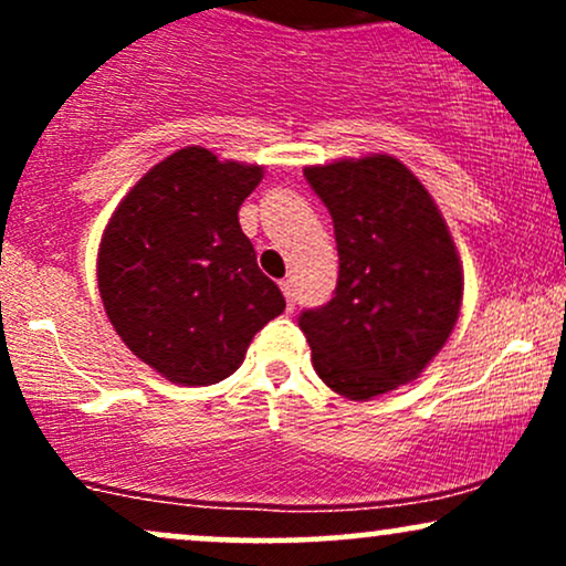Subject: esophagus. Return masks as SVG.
Listing matches in <instances>:
<instances>
[{"label": "esophagus", "instance_id": "obj_1", "mask_svg": "<svg viewBox=\"0 0 566 566\" xmlns=\"http://www.w3.org/2000/svg\"><path fill=\"white\" fill-rule=\"evenodd\" d=\"M279 287H282V292H284V301H287V311L295 308V287H292L290 279H284V282L279 284Z\"/></svg>", "mask_w": 566, "mask_h": 566}]
</instances>
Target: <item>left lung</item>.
<instances>
[{"label":"left lung","instance_id":"obj_1","mask_svg":"<svg viewBox=\"0 0 566 566\" xmlns=\"http://www.w3.org/2000/svg\"><path fill=\"white\" fill-rule=\"evenodd\" d=\"M333 216L337 287L301 324L316 375L367 401L423 373L450 337L463 301L458 250L423 184L375 154L305 167Z\"/></svg>","mask_w":566,"mask_h":566}]
</instances>
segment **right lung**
Returning <instances> with one entry per match:
<instances>
[{
    "label": "right lung",
    "instance_id": "obj_1",
    "mask_svg": "<svg viewBox=\"0 0 566 566\" xmlns=\"http://www.w3.org/2000/svg\"><path fill=\"white\" fill-rule=\"evenodd\" d=\"M263 167L201 146L154 165L119 201L97 250V287L116 335L167 380L210 386L284 311L258 269L239 207Z\"/></svg>",
    "mask_w": 566,
    "mask_h": 566
}]
</instances>
